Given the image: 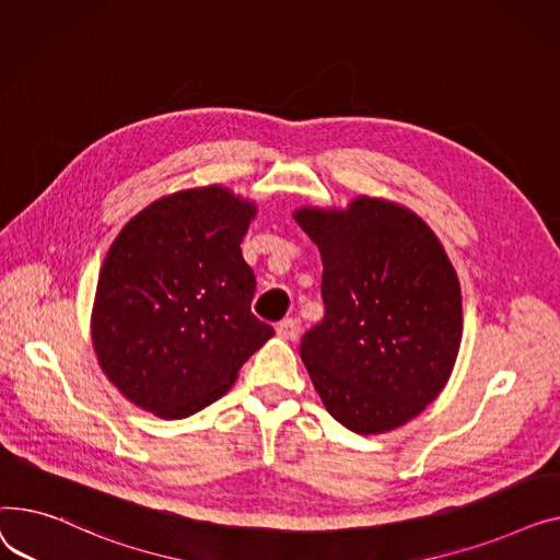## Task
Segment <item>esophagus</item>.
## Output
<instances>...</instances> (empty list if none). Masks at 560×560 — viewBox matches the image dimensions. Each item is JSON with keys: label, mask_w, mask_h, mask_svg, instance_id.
Segmentation results:
<instances>
[{"label": "esophagus", "mask_w": 560, "mask_h": 560, "mask_svg": "<svg viewBox=\"0 0 560 560\" xmlns=\"http://www.w3.org/2000/svg\"><path fill=\"white\" fill-rule=\"evenodd\" d=\"M276 332H278L280 339H287V341L299 339V335H301V320L299 318H284V320L278 323Z\"/></svg>", "instance_id": "1"}]
</instances>
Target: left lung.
Returning a JSON list of instances; mask_svg holds the SVG:
<instances>
[{"mask_svg": "<svg viewBox=\"0 0 560 560\" xmlns=\"http://www.w3.org/2000/svg\"><path fill=\"white\" fill-rule=\"evenodd\" d=\"M323 257L325 314L301 357L346 430L382 434L445 386L462 343V289L436 235L386 201L293 214Z\"/></svg>", "mask_w": 560, "mask_h": 560, "instance_id": "8db88e82", "label": "left lung"}]
</instances>
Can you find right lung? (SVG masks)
Instances as JSON below:
<instances>
[{
    "instance_id": "add662e5",
    "label": "right lung",
    "mask_w": 560,
    "mask_h": 560,
    "mask_svg": "<svg viewBox=\"0 0 560 560\" xmlns=\"http://www.w3.org/2000/svg\"><path fill=\"white\" fill-rule=\"evenodd\" d=\"M253 206L221 187L160 199L110 246L92 339L108 380L160 418L206 409L273 337L250 312L255 273L242 257Z\"/></svg>"
}]
</instances>
